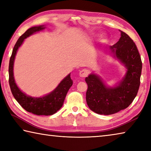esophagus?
Segmentation results:
<instances>
[{
	"mask_svg": "<svg viewBox=\"0 0 151 151\" xmlns=\"http://www.w3.org/2000/svg\"><path fill=\"white\" fill-rule=\"evenodd\" d=\"M79 75H80L81 77H86V76L88 75V71L86 69H83L80 71L79 73Z\"/></svg>",
	"mask_w": 151,
	"mask_h": 151,
	"instance_id": "obj_1",
	"label": "esophagus"
}]
</instances>
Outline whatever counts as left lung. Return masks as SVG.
Returning a JSON list of instances; mask_svg holds the SVG:
<instances>
[{"mask_svg": "<svg viewBox=\"0 0 151 151\" xmlns=\"http://www.w3.org/2000/svg\"><path fill=\"white\" fill-rule=\"evenodd\" d=\"M121 32L119 41L111 46L109 49L114 57L127 68L122 80L114 87H108L95 74H91L85 78L88 85L86 103L91 111L99 114L109 115L127 108L136 97L139 88L141 58L133 40L125 32Z\"/></svg>", "mask_w": 151, "mask_h": 151, "instance_id": "left-lung-1", "label": "left lung"}]
</instances>
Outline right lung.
<instances>
[{
  "mask_svg": "<svg viewBox=\"0 0 151 151\" xmlns=\"http://www.w3.org/2000/svg\"><path fill=\"white\" fill-rule=\"evenodd\" d=\"M45 29L44 25L31 27L18 39L12 50V55L9 61V81L12 95L22 108L27 111L37 115L48 116L55 114L63 106L67 92L73 85V80L70 78V74L68 75L60 82L54 91L42 97H32L22 93L15 83L13 75L15 56L24 40L34 33L39 32Z\"/></svg>",
  "mask_w": 151,
  "mask_h": 151,
  "instance_id": "add662e5",
  "label": "right lung"
}]
</instances>
